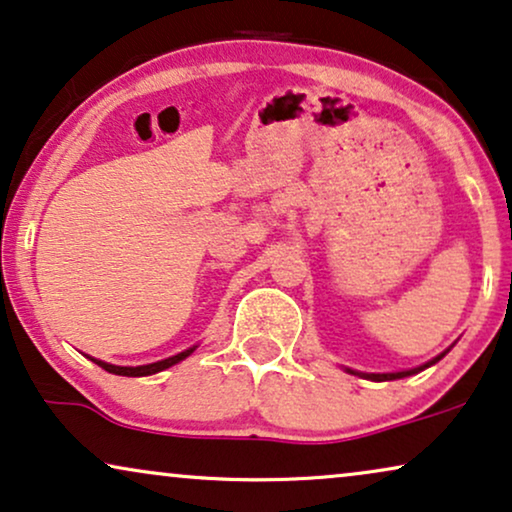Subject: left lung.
<instances>
[{
  "label": "left lung",
  "mask_w": 512,
  "mask_h": 512,
  "mask_svg": "<svg viewBox=\"0 0 512 512\" xmlns=\"http://www.w3.org/2000/svg\"><path fill=\"white\" fill-rule=\"evenodd\" d=\"M442 357H444V353H442V355H437L435 360H430L428 364H423V367H418V369H409V371H397V374H357V371H350V374H357V376H362V378H371V381H395V378H404V376L418 374V371H423L426 367H430V364H435L437 360H442Z\"/></svg>",
  "instance_id": "left-lung-1"
}]
</instances>
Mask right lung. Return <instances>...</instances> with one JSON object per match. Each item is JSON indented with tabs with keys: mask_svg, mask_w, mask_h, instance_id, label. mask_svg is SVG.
Here are the masks:
<instances>
[{
	"mask_svg": "<svg viewBox=\"0 0 512 512\" xmlns=\"http://www.w3.org/2000/svg\"><path fill=\"white\" fill-rule=\"evenodd\" d=\"M192 350H195V348L183 350V353H178L174 357H167V360H162V362L143 364V367H115V364H108V362H101V360H94V362L98 364V367H103L105 371H110V374H117V376H150V374H157V371H162V369L174 367V364L185 360V357H188Z\"/></svg>",
	"mask_w": 512,
	"mask_h": 512,
	"instance_id": "right-lung-1",
	"label": "right lung"
}]
</instances>
